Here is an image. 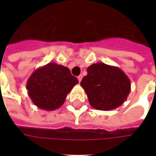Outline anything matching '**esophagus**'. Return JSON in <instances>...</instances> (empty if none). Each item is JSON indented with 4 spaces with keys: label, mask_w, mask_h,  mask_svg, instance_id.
I'll use <instances>...</instances> for the list:
<instances>
[{
    "label": "esophagus",
    "mask_w": 156,
    "mask_h": 156,
    "mask_svg": "<svg viewBox=\"0 0 156 156\" xmlns=\"http://www.w3.org/2000/svg\"><path fill=\"white\" fill-rule=\"evenodd\" d=\"M82 78H83V76H82V75H79V76L78 77V81H79V83L81 82Z\"/></svg>",
    "instance_id": "obj_1"
}]
</instances>
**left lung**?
<instances>
[{"label":"left lung","mask_w":156,"mask_h":156,"mask_svg":"<svg viewBox=\"0 0 156 156\" xmlns=\"http://www.w3.org/2000/svg\"><path fill=\"white\" fill-rule=\"evenodd\" d=\"M87 73L80 85L93 108L112 110L127 99L131 89L130 80L120 68L97 62L90 65Z\"/></svg>","instance_id":"left-lung-1"}]
</instances>
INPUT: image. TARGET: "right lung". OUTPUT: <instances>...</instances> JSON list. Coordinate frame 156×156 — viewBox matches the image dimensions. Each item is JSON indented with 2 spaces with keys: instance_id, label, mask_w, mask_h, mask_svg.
I'll return each instance as SVG.
<instances>
[{
  "instance_id": "1",
  "label": "right lung",
  "mask_w": 156,
  "mask_h": 156,
  "mask_svg": "<svg viewBox=\"0 0 156 156\" xmlns=\"http://www.w3.org/2000/svg\"><path fill=\"white\" fill-rule=\"evenodd\" d=\"M78 83V78L68 68L49 62L32 73L27 82V89L37 108L52 111L63 105L67 95Z\"/></svg>"
}]
</instances>
